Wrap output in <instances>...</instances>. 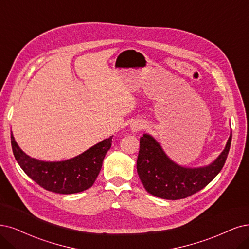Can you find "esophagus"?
Wrapping results in <instances>:
<instances>
[{
  "label": "esophagus",
  "instance_id": "esophagus-1",
  "mask_svg": "<svg viewBox=\"0 0 249 249\" xmlns=\"http://www.w3.org/2000/svg\"><path fill=\"white\" fill-rule=\"evenodd\" d=\"M131 128H132L133 131H140V130L143 129L144 125L142 123H134V124H132Z\"/></svg>",
  "mask_w": 249,
  "mask_h": 249
}]
</instances>
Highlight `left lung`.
I'll return each mask as SVG.
<instances>
[{
    "instance_id": "obj_1",
    "label": "left lung",
    "mask_w": 249,
    "mask_h": 249,
    "mask_svg": "<svg viewBox=\"0 0 249 249\" xmlns=\"http://www.w3.org/2000/svg\"><path fill=\"white\" fill-rule=\"evenodd\" d=\"M231 142L232 133L225 150L207 166L187 168L171 161L155 139L149 134H143L140 140L137 173L150 194L167 200L187 198L205 188L222 170Z\"/></svg>"
}]
</instances>
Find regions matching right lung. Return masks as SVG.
<instances>
[{
  "label": "right lung",
  "mask_w": 249,
  "mask_h": 249,
  "mask_svg": "<svg viewBox=\"0 0 249 249\" xmlns=\"http://www.w3.org/2000/svg\"><path fill=\"white\" fill-rule=\"evenodd\" d=\"M113 136L98 142L75 158L60 162H45L27 156L14 140L11 145L14 157L22 170L45 190L58 194L83 192L93 185L103 166Z\"/></svg>",
  "instance_id": "right-lung-1"
}]
</instances>
